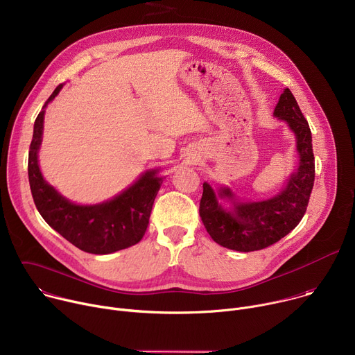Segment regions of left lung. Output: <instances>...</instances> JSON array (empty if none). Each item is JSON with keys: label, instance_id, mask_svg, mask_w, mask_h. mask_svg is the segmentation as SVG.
Listing matches in <instances>:
<instances>
[{"label": "left lung", "instance_id": "left-lung-1", "mask_svg": "<svg viewBox=\"0 0 355 355\" xmlns=\"http://www.w3.org/2000/svg\"><path fill=\"white\" fill-rule=\"evenodd\" d=\"M274 115L285 121L296 136L299 167L291 175L285 189L271 199L239 204L229 188H220L216 196L208 182H204L199 215L209 236L220 245L236 251L263 250L293 230L306 212L315 182V156L312 132L300 112L289 88L279 96ZM218 197H229L235 208L225 210Z\"/></svg>", "mask_w": 355, "mask_h": 355}]
</instances>
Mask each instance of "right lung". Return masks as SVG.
<instances>
[{"mask_svg":"<svg viewBox=\"0 0 355 355\" xmlns=\"http://www.w3.org/2000/svg\"><path fill=\"white\" fill-rule=\"evenodd\" d=\"M62 87L60 84L49 96L44 107ZM43 118L44 111H40L35 121L28 159L31 192L42 218L77 248L91 254H110L137 244L146 233L155 198L163 182V178L156 175L157 170L144 173L133 185L104 204H71L43 180L39 170L37 150Z\"/></svg>","mask_w":355,"mask_h":355,"instance_id":"obj_1","label":"right lung"}]
</instances>
